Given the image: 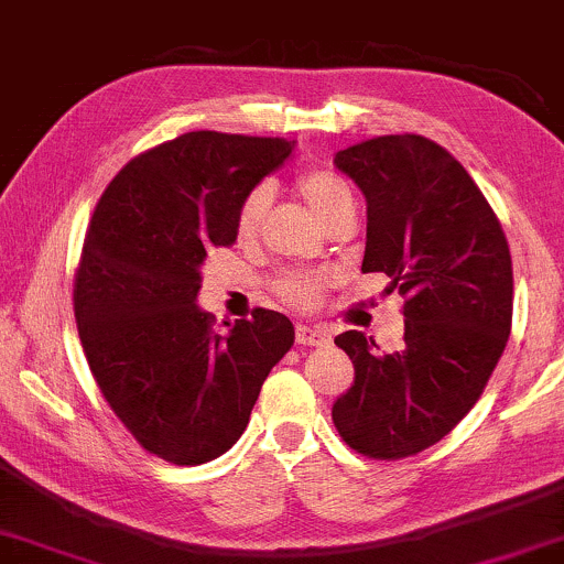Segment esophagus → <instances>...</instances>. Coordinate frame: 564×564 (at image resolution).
Returning <instances> with one entry per match:
<instances>
[{
    "label": "esophagus",
    "instance_id": "1",
    "mask_svg": "<svg viewBox=\"0 0 564 564\" xmlns=\"http://www.w3.org/2000/svg\"><path fill=\"white\" fill-rule=\"evenodd\" d=\"M296 341H300L302 347H325V344H330V336L325 334L323 328L300 325V328H296Z\"/></svg>",
    "mask_w": 564,
    "mask_h": 564
}]
</instances>
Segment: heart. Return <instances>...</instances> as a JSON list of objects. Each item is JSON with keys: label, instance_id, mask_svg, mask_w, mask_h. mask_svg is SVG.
<instances>
[{"label": "heart", "instance_id": "heart-1", "mask_svg": "<svg viewBox=\"0 0 564 564\" xmlns=\"http://www.w3.org/2000/svg\"><path fill=\"white\" fill-rule=\"evenodd\" d=\"M294 188L323 226L330 217L341 213L344 207H355V194H351L349 183L330 171H304L296 175ZM268 186H257L247 194V199L239 207V215H236V234H239V239H254L264 220V213H268ZM330 278L334 275L328 270H286L275 281V291L289 302L312 304L317 302V296L328 286Z\"/></svg>", "mask_w": 564, "mask_h": 564}]
</instances>
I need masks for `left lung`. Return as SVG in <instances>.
Segmentation results:
<instances>
[{"mask_svg":"<svg viewBox=\"0 0 564 564\" xmlns=\"http://www.w3.org/2000/svg\"><path fill=\"white\" fill-rule=\"evenodd\" d=\"M334 165L368 202L362 273L406 296L404 344L381 351L362 330L336 336L355 386L334 404L351 449L399 459L436 444L486 389L512 325V257L486 196L423 135H378Z\"/></svg>","mask_w":564,"mask_h":564,"instance_id":"1","label":"left lung"}]
</instances>
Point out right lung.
<instances>
[{"mask_svg": "<svg viewBox=\"0 0 564 564\" xmlns=\"http://www.w3.org/2000/svg\"><path fill=\"white\" fill-rule=\"evenodd\" d=\"M296 141L192 131L115 175L94 209L76 275L88 368L147 452L173 465L226 454L268 372L294 347L273 310L213 328L196 304L209 249L236 243V215Z\"/></svg>", "mask_w": 564, "mask_h": 564, "instance_id": "1", "label": "right lung"}]
</instances>
